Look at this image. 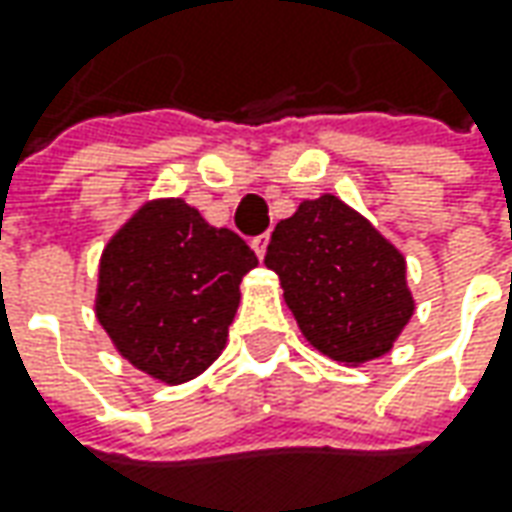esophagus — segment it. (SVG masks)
<instances>
[{
	"mask_svg": "<svg viewBox=\"0 0 512 512\" xmlns=\"http://www.w3.org/2000/svg\"><path fill=\"white\" fill-rule=\"evenodd\" d=\"M266 246H269V235H257V238L252 240V249H255L260 260H263V255H266Z\"/></svg>",
	"mask_w": 512,
	"mask_h": 512,
	"instance_id": "esophagus-1",
	"label": "esophagus"
}]
</instances>
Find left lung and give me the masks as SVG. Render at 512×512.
I'll use <instances>...</instances> for the list:
<instances>
[{
    "label": "left lung",
    "instance_id": "8db88e82",
    "mask_svg": "<svg viewBox=\"0 0 512 512\" xmlns=\"http://www.w3.org/2000/svg\"><path fill=\"white\" fill-rule=\"evenodd\" d=\"M263 263L303 337L345 365L388 354L414 314L402 252L337 195L303 201L277 223Z\"/></svg>",
    "mask_w": 512,
    "mask_h": 512
}]
</instances>
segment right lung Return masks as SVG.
I'll return each mask as SVG.
<instances>
[{
    "mask_svg": "<svg viewBox=\"0 0 512 512\" xmlns=\"http://www.w3.org/2000/svg\"><path fill=\"white\" fill-rule=\"evenodd\" d=\"M255 252L181 198L144 203L104 246L96 317L124 360L181 385L221 357Z\"/></svg>",
    "mask_w": 512,
    "mask_h": 512,
    "instance_id": "add662e5",
    "label": "right lung"
}]
</instances>
